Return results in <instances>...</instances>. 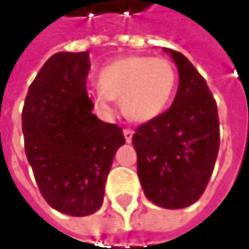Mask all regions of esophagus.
I'll list each match as a JSON object with an SVG mask.
<instances>
[{"label":"esophagus","mask_w":249,"mask_h":249,"mask_svg":"<svg viewBox=\"0 0 249 249\" xmlns=\"http://www.w3.org/2000/svg\"><path fill=\"white\" fill-rule=\"evenodd\" d=\"M132 135H134V131H132V129H129V128H125L124 137H125V141H126V142H131V140H132Z\"/></svg>","instance_id":"esophagus-1"}]
</instances>
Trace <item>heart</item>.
Wrapping results in <instances>:
<instances>
[{
	"label": "heart",
	"instance_id": "heart-1",
	"mask_svg": "<svg viewBox=\"0 0 249 249\" xmlns=\"http://www.w3.org/2000/svg\"><path fill=\"white\" fill-rule=\"evenodd\" d=\"M177 73L166 57L126 56L105 65L98 75V108L108 111L111 99H120L126 118L147 123L159 117L169 105Z\"/></svg>",
	"mask_w": 249,
	"mask_h": 249
}]
</instances>
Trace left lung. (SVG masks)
Listing matches in <instances>:
<instances>
[{
	"label": "left lung",
	"mask_w": 249,
	"mask_h": 249,
	"mask_svg": "<svg viewBox=\"0 0 249 249\" xmlns=\"http://www.w3.org/2000/svg\"><path fill=\"white\" fill-rule=\"evenodd\" d=\"M177 65L178 88L172 107L132 135L137 173L154 205L181 209L203 195L219 151L216 101L196 68L181 53L164 49Z\"/></svg>",
	"instance_id": "left-lung-1"
}]
</instances>
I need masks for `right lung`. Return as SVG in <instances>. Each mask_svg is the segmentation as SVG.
I'll use <instances>...</instances> for the list:
<instances>
[{
    "instance_id": "right-lung-1",
    "label": "right lung",
    "mask_w": 249,
    "mask_h": 249,
    "mask_svg": "<svg viewBox=\"0 0 249 249\" xmlns=\"http://www.w3.org/2000/svg\"><path fill=\"white\" fill-rule=\"evenodd\" d=\"M89 53L60 52L40 69L25 96L21 125L27 160L44 200L71 216L104 203L123 128L92 114L86 77Z\"/></svg>"
}]
</instances>
